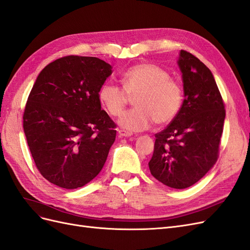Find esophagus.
<instances>
[{"instance_id":"1","label":"esophagus","mask_w":250,"mask_h":250,"mask_svg":"<svg viewBox=\"0 0 250 250\" xmlns=\"http://www.w3.org/2000/svg\"><path fill=\"white\" fill-rule=\"evenodd\" d=\"M118 134H119L120 138H129V137H131V135H132L131 132L126 131L124 129H119L118 130Z\"/></svg>"}]
</instances>
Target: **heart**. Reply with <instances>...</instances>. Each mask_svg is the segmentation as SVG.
<instances>
[{"label": "heart", "mask_w": 250, "mask_h": 250, "mask_svg": "<svg viewBox=\"0 0 250 250\" xmlns=\"http://www.w3.org/2000/svg\"><path fill=\"white\" fill-rule=\"evenodd\" d=\"M122 87L105 82L99 89V100L111 117H119L130 98L134 108L125 111L119 124L129 131H142L155 125L170 123L184 104V87L164 67L154 63H139L121 76Z\"/></svg>", "instance_id": "obj_1"}]
</instances>
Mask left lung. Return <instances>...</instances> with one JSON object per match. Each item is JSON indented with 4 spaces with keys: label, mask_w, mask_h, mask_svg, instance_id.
<instances>
[{
    "label": "left lung",
    "mask_w": 250,
    "mask_h": 250,
    "mask_svg": "<svg viewBox=\"0 0 250 250\" xmlns=\"http://www.w3.org/2000/svg\"><path fill=\"white\" fill-rule=\"evenodd\" d=\"M185 100L178 115L155 134L149 162L152 175L173 188H186L200 180L219 156L225 108L213 74L191 53L180 51Z\"/></svg>",
    "instance_id": "8db88e82"
}]
</instances>
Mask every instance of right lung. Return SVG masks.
Returning <instances> with one entry per match:
<instances>
[{"label": "right lung", "mask_w": 250, "mask_h": 250, "mask_svg": "<svg viewBox=\"0 0 250 250\" xmlns=\"http://www.w3.org/2000/svg\"><path fill=\"white\" fill-rule=\"evenodd\" d=\"M112 73L97 57L69 55L40 73L24 110V131L37 170L72 190L94 179L106 162L117 125L101 109L99 89Z\"/></svg>", "instance_id": "right-lung-1"}]
</instances>
